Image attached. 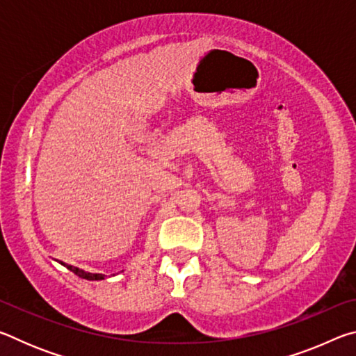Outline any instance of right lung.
Segmentation results:
<instances>
[{"label": "right lung", "mask_w": 356, "mask_h": 356, "mask_svg": "<svg viewBox=\"0 0 356 356\" xmlns=\"http://www.w3.org/2000/svg\"><path fill=\"white\" fill-rule=\"evenodd\" d=\"M61 265H64V267H67L70 272H74L76 276H80V278L83 280H89V281H100V280H105V275H100V273H89V272H84V270L78 268V267H74V265H67L61 262Z\"/></svg>", "instance_id": "1"}]
</instances>
